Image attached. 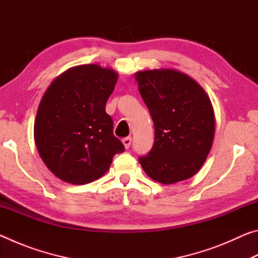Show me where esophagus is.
<instances>
[{
  "label": "esophagus",
  "mask_w": 258,
  "mask_h": 258,
  "mask_svg": "<svg viewBox=\"0 0 258 258\" xmlns=\"http://www.w3.org/2000/svg\"><path fill=\"white\" fill-rule=\"evenodd\" d=\"M131 143H132V138L127 137V138L123 139V145H124V147L126 148V149H128L130 146H131Z\"/></svg>",
  "instance_id": "34e87169"
}]
</instances>
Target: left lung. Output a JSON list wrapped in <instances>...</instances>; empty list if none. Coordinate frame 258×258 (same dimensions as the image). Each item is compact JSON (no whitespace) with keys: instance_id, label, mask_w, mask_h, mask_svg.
<instances>
[{"instance_id":"left-lung-1","label":"left lung","mask_w":258,"mask_h":258,"mask_svg":"<svg viewBox=\"0 0 258 258\" xmlns=\"http://www.w3.org/2000/svg\"><path fill=\"white\" fill-rule=\"evenodd\" d=\"M155 125V142L140 157L143 171L161 184L187 180L207 159L215 134L211 99L202 86L176 69L134 74Z\"/></svg>"}]
</instances>
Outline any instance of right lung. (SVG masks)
<instances>
[{
  "mask_svg": "<svg viewBox=\"0 0 258 258\" xmlns=\"http://www.w3.org/2000/svg\"><path fill=\"white\" fill-rule=\"evenodd\" d=\"M117 80L111 68L81 64L56 77L42 97L35 145L43 163L61 181L81 185L98 180L113 156L124 152L106 112Z\"/></svg>",
  "mask_w": 258,
  "mask_h": 258,
  "instance_id": "1",
  "label": "right lung"
}]
</instances>
